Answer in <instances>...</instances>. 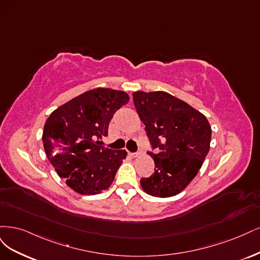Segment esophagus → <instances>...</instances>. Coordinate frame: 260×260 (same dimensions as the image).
Masks as SVG:
<instances>
[{
    "label": "esophagus",
    "mask_w": 260,
    "mask_h": 260,
    "mask_svg": "<svg viewBox=\"0 0 260 260\" xmlns=\"http://www.w3.org/2000/svg\"><path fill=\"white\" fill-rule=\"evenodd\" d=\"M129 155H131L132 157H139L140 155H142V152H141V151H138V152H136V153H129Z\"/></svg>",
    "instance_id": "esophagus-1"
}]
</instances>
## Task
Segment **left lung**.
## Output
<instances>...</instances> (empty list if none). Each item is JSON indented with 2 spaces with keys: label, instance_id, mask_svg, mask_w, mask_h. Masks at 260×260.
I'll use <instances>...</instances> for the list:
<instances>
[{
  "label": "left lung",
  "instance_id": "1",
  "mask_svg": "<svg viewBox=\"0 0 260 260\" xmlns=\"http://www.w3.org/2000/svg\"><path fill=\"white\" fill-rule=\"evenodd\" d=\"M134 104L147 136L157 148L149 153L155 164L140 185L147 194L170 198L193 179L209 151L212 128L206 116L166 91H134Z\"/></svg>",
  "mask_w": 260,
  "mask_h": 260
}]
</instances>
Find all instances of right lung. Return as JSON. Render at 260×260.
I'll return each mask as SVG.
<instances>
[{"label":"right lung","instance_id":"obj_1","mask_svg":"<svg viewBox=\"0 0 260 260\" xmlns=\"http://www.w3.org/2000/svg\"><path fill=\"white\" fill-rule=\"evenodd\" d=\"M129 100L127 93L94 88L58 107L45 122L44 150L67 186L82 196L102 193L111 186L127 152L100 146L116 110Z\"/></svg>","mask_w":260,"mask_h":260}]
</instances>
